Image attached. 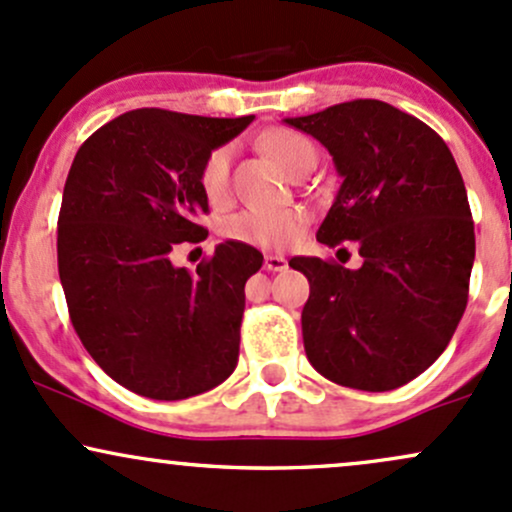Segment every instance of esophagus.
Segmentation results:
<instances>
[{"mask_svg":"<svg viewBox=\"0 0 512 512\" xmlns=\"http://www.w3.org/2000/svg\"><path fill=\"white\" fill-rule=\"evenodd\" d=\"M286 267H289V262H286L282 255H267L265 257V269H267V272H284Z\"/></svg>","mask_w":512,"mask_h":512,"instance_id":"1","label":"esophagus"}]
</instances>
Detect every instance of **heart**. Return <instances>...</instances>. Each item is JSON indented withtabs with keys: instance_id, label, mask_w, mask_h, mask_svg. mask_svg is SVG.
<instances>
[{
	"instance_id": "heart-1",
	"label": "heart",
	"mask_w": 512,
	"mask_h": 512,
	"mask_svg": "<svg viewBox=\"0 0 512 512\" xmlns=\"http://www.w3.org/2000/svg\"><path fill=\"white\" fill-rule=\"evenodd\" d=\"M260 143L289 174L299 170L308 157L316 155L311 140L301 133L289 131V128L265 133ZM230 162H233V150L230 145H221L206 157L204 167H201V192L211 206H223L230 199ZM306 223L308 216L301 206L243 209L223 218L221 235L235 243L265 247V250H284V247L299 243Z\"/></svg>"
}]
</instances>
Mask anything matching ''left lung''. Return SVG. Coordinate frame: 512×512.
<instances>
[{
  "mask_svg": "<svg viewBox=\"0 0 512 512\" xmlns=\"http://www.w3.org/2000/svg\"><path fill=\"white\" fill-rule=\"evenodd\" d=\"M328 148L342 177L318 243L359 245L362 267L294 257L313 369L362 391L408 384L445 352L469 299L474 221L457 162L423 121L355 99L284 119Z\"/></svg>",
  "mask_w": 512,
  "mask_h": 512,
  "instance_id": "left-lung-1",
  "label": "left lung"
}]
</instances>
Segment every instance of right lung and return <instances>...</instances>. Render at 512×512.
I'll use <instances>...</instances> for the list:
<instances>
[{"mask_svg":"<svg viewBox=\"0 0 512 512\" xmlns=\"http://www.w3.org/2000/svg\"><path fill=\"white\" fill-rule=\"evenodd\" d=\"M255 116L126 111L82 143L58 216V272L84 350L128 391L182 401L233 374L255 247L226 240L196 274L174 267L201 243V167Z\"/></svg>","mask_w":512,"mask_h":512,"instance_id":"right-lung-1","label":"right lung"}]
</instances>
